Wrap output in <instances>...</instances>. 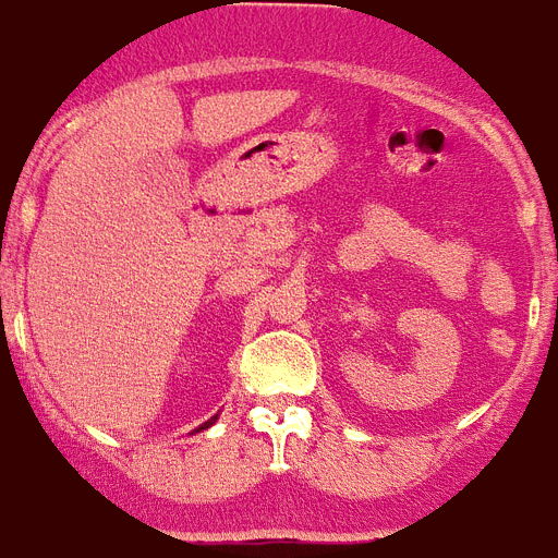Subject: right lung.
I'll list each match as a JSON object with an SVG mask.
<instances>
[{
	"instance_id": "add662e5",
	"label": "right lung",
	"mask_w": 558,
	"mask_h": 558,
	"mask_svg": "<svg viewBox=\"0 0 558 558\" xmlns=\"http://www.w3.org/2000/svg\"><path fill=\"white\" fill-rule=\"evenodd\" d=\"M215 418H217V415H215ZM215 418H208L206 424H201V427H197V429H206V427H211V424H215Z\"/></svg>"
}]
</instances>
